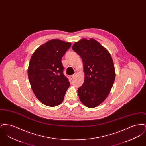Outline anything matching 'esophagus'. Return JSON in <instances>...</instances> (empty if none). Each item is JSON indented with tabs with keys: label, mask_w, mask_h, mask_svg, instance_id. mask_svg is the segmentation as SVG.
<instances>
[{
	"label": "esophagus",
	"mask_w": 146,
	"mask_h": 146,
	"mask_svg": "<svg viewBox=\"0 0 146 146\" xmlns=\"http://www.w3.org/2000/svg\"><path fill=\"white\" fill-rule=\"evenodd\" d=\"M75 76H76V74H73V75H72V76H70V79L72 80H73V79L74 78Z\"/></svg>",
	"instance_id": "esophagus-1"
}]
</instances>
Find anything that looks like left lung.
I'll list each match as a JSON object with an SVG mask.
<instances>
[{
    "label": "left lung",
    "mask_w": 146,
    "mask_h": 146,
    "mask_svg": "<svg viewBox=\"0 0 146 146\" xmlns=\"http://www.w3.org/2000/svg\"><path fill=\"white\" fill-rule=\"evenodd\" d=\"M72 49L80 56L84 64L85 80L78 88L79 99L86 107H95L107 97L115 80L111 56L93 39H83L76 42Z\"/></svg>",
    "instance_id": "left-lung-1"
}]
</instances>
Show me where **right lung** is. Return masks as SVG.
Instances as JSON below:
<instances>
[{
  "label": "right lung",
  "mask_w": 146,
  "mask_h": 146,
  "mask_svg": "<svg viewBox=\"0 0 146 146\" xmlns=\"http://www.w3.org/2000/svg\"><path fill=\"white\" fill-rule=\"evenodd\" d=\"M71 44L58 39L46 42L35 51L28 69L29 81L35 96L43 104H60L70 86L63 74L61 59Z\"/></svg>",
  "instance_id": "obj_1"
}]
</instances>
